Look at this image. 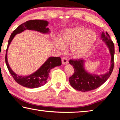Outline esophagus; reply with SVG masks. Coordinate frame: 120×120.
<instances>
[{"mask_svg":"<svg viewBox=\"0 0 120 120\" xmlns=\"http://www.w3.org/2000/svg\"><path fill=\"white\" fill-rule=\"evenodd\" d=\"M62 64H67L68 63V60L67 59V58H66V57H63L62 58Z\"/></svg>","mask_w":120,"mask_h":120,"instance_id":"1","label":"esophagus"}]
</instances>
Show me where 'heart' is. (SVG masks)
I'll return each instance as SVG.
<instances>
[{
    "label": "heart",
    "instance_id": "obj_1",
    "mask_svg": "<svg viewBox=\"0 0 120 120\" xmlns=\"http://www.w3.org/2000/svg\"><path fill=\"white\" fill-rule=\"evenodd\" d=\"M95 32L82 26L68 28L62 32L60 38H54L53 44L59 50L70 46V52L79 58L87 54L96 41Z\"/></svg>",
    "mask_w": 120,
    "mask_h": 120
}]
</instances>
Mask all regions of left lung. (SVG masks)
<instances>
[{
  "label": "left lung",
  "instance_id": "8db88e82",
  "mask_svg": "<svg viewBox=\"0 0 120 120\" xmlns=\"http://www.w3.org/2000/svg\"><path fill=\"white\" fill-rule=\"evenodd\" d=\"M101 38L109 48L111 56L109 71L102 75L91 74L85 69V61L83 59L69 60V62L73 66L75 72L69 79L71 86L77 90L88 92L97 88L108 79L113 71L114 64V45L106 32L101 33Z\"/></svg>",
  "mask_w": 120,
  "mask_h": 120
}]
</instances>
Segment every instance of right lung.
Segmentation results:
<instances>
[{
    "label": "right lung",
    "instance_id": "1",
    "mask_svg": "<svg viewBox=\"0 0 120 120\" xmlns=\"http://www.w3.org/2000/svg\"><path fill=\"white\" fill-rule=\"evenodd\" d=\"M48 22L43 20H30L22 24L11 34L8 42L7 48L6 49L5 56V62L10 74L13 77L14 80L18 84L24 87L30 88H35L43 86L46 84L47 79L49 76V73L51 69L61 65V59L60 57H51L49 58L44 64L34 72L33 74L27 76H21L16 74L10 67L7 60V51L11 41L16 34L21 33L26 30H33L39 32L40 33L46 34L50 32L49 28L47 27Z\"/></svg>",
    "mask_w": 120,
    "mask_h": 120
}]
</instances>
